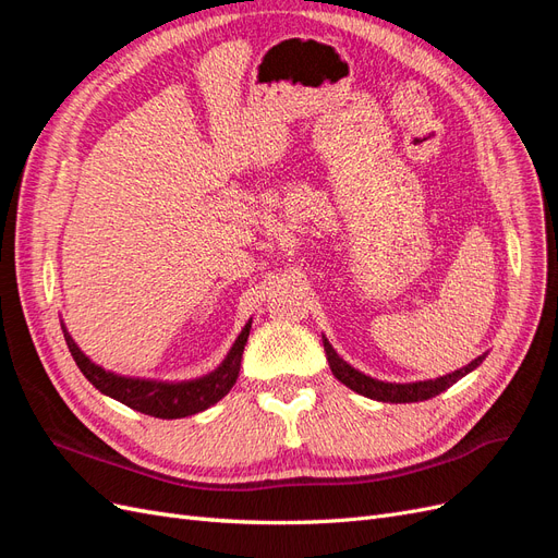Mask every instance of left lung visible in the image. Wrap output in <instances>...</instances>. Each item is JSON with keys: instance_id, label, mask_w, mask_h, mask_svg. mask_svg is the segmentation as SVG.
Masks as SVG:
<instances>
[{"instance_id": "1", "label": "left lung", "mask_w": 558, "mask_h": 558, "mask_svg": "<svg viewBox=\"0 0 558 558\" xmlns=\"http://www.w3.org/2000/svg\"><path fill=\"white\" fill-rule=\"evenodd\" d=\"M324 349H326V356H328L332 375L337 379H340L344 386H349L351 391H356L365 398L379 400V402H418V400H428V398L440 396L442 391H447L451 384H456L461 377L472 373V369H475L486 359V353H484V356L468 363L465 367L456 369V373H449L445 377H437V379L414 381V384H388V381H379V379L367 377V375L359 373V369H353L347 361L337 356L328 340H324Z\"/></svg>"}]
</instances>
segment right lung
<instances>
[{
  "label": "right lung",
  "mask_w": 558,
  "mask_h": 558,
  "mask_svg": "<svg viewBox=\"0 0 558 558\" xmlns=\"http://www.w3.org/2000/svg\"><path fill=\"white\" fill-rule=\"evenodd\" d=\"M248 330H251V324L244 326V330L240 332L238 340H234L226 361L218 365L214 373L199 377V379H193V381L170 384V381L118 377L113 373H107L105 367L95 365L86 356V353L76 347V342L72 340V335L66 332V328H62L64 342H66V347H70L78 369L86 375V379L97 388V391H102L105 396L128 404V408L137 410L142 414H148V416H156V418L191 416V414H197L202 410L211 408L214 402L228 396V391L234 386V381H238V375H240L242 353H244V344L248 340Z\"/></svg>",
  "instance_id": "right-lung-1"
}]
</instances>
